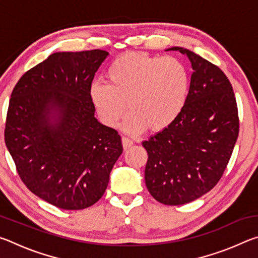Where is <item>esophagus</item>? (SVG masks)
<instances>
[{"mask_svg": "<svg viewBox=\"0 0 258 258\" xmlns=\"http://www.w3.org/2000/svg\"><path fill=\"white\" fill-rule=\"evenodd\" d=\"M121 143H123L124 150H127L130 147L133 146L134 142H133L132 139H130V138H127V137H123V138H121Z\"/></svg>", "mask_w": 258, "mask_h": 258, "instance_id": "obj_1", "label": "esophagus"}]
</instances>
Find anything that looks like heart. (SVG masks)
<instances>
[{"label":"heart","instance_id":"obj_1","mask_svg":"<svg viewBox=\"0 0 258 258\" xmlns=\"http://www.w3.org/2000/svg\"><path fill=\"white\" fill-rule=\"evenodd\" d=\"M108 84L93 83L90 98L103 124L113 127L123 118L126 104V132L137 134L148 128L161 132L175 121L190 93L191 74L176 56L125 53L107 71Z\"/></svg>","mask_w":258,"mask_h":258}]
</instances>
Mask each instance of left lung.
Returning a JSON list of instances; mask_svg holds the SVG:
<instances>
[{
	"label": "left lung",
	"mask_w": 258,
	"mask_h": 258,
	"mask_svg": "<svg viewBox=\"0 0 258 258\" xmlns=\"http://www.w3.org/2000/svg\"><path fill=\"white\" fill-rule=\"evenodd\" d=\"M194 73L180 117L143 141L145 178L157 202L184 205L211 191L228 166L239 134L238 107L228 77L206 59L183 47Z\"/></svg>",
	"instance_id": "1"
}]
</instances>
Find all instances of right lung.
Wrapping results in <instances>:
<instances>
[{
    "mask_svg": "<svg viewBox=\"0 0 258 258\" xmlns=\"http://www.w3.org/2000/svg\"><path fill=\"white\" fill-rule=\"evenodd\" d=\"M108 52H56L26 72L11 93L4 140L25 185L55 207L77 211L102 197L123 152L90 98Z\"/></svg>",
    "mask_w": 258,
    "mask_h": 258,
    "instance_id": "1",
    "label": "right lung"
}]
</instances>
